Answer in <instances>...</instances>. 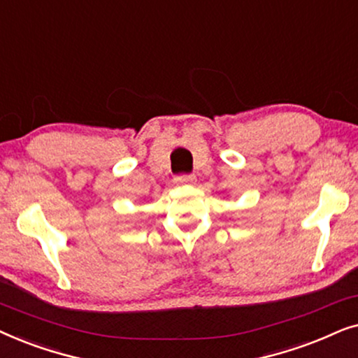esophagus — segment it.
<instances>
[{
  "mask_svg": "<svg viewBox=\"0 0 358 358\" xmlns=\"http://www.w3.org/2000/svg\"><path fill=\"white\" fill-rule=\"evenodd\" d=\"M176 182H178V183H193L194 182V175H180L178 178H176Z\"/></svg>",
  "mask_w": 358,
  "mask_h": 358,
  "instance_id": "34e87169",
  "label": "esophagus"
}]
</instances>
